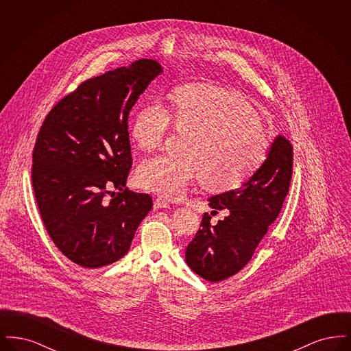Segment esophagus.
<instances>
[{
	"mask_svg": "<svg viewBox=\"0 0 351 351\" xmlns=\"http://www.w3.org/2000/svg\"><path fill=\"white\" fill-rule=\"evenodd\" d=\"M162 208H169V201L162 199V197H158L154 202V209L158 210V209H162Z\"/></svg>",
	"mask_w": 351,
	"mask_h": 351,
	"instance_id": "obj_1",
	"label": "esophagus"
}]
</instances>
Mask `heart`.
<instances>
[{"label":"heart","mask_w":351,"mask_h":351,"mask_svg":"<svg viewBox=\"0 0 351 351\" xmlns=\"http://www.w3.org/2000/svg\"><path fill=\"white\" fill-rule=\"evenodd\" d=\"M172 123L188 132L185 156L160 154L136 169L138 184L163 197H178L200 179L208 188L228 191L245 183L267 156L269 139L261 117L241 95L215 85H191L165 102L152 100L134 116L130 135L143 150L162 146Z\"/></svg>","instance_id":"1"}]
</instances>
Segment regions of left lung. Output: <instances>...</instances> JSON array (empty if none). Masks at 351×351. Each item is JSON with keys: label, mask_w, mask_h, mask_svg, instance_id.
<instances>
[{"label": "left lung", "mask_w": 351, "mask_h": 351, "mask_svg": "<svg viewBox=\"0 0 351 351\" xmlns=\"http://www.w3.org/2000/svg\"><path fill=\"white\" fill-rule=\"evenodd\" d=\"M293 147L276 136L267 159L242 186L209 199V206L225 210L226 217L210 223L204 215L201 228L185 250V261L202 279L216 283L239 272L278 218L289 191Z\"/></svg>", "instance_id": "1"}]
</instances>
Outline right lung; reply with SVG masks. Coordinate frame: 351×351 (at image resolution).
Masks as SVG:
<instances>
[{
    "instance_id": "1",
    "label": "right lung",
    "mask_w": 351,
    "mask_h": 351,
    "mask_svg": "<svg viewBox=\"0 0 351 351\" xmlns=\"http://www.w3.org/2000/svg\"><path fill=\"white\" fill-rule=\"evenodd\" d=\"M159 73L158 62L139 59L88 79L40 126L32 168L35 200L55 246L80 267L125 256L152 208L150 195L125 188L133 165L128 118Z\"/></svg>"
}]
</instances>
